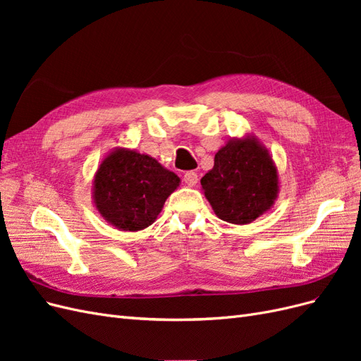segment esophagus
<instances>
[{"label":"esophagus","mask_w":361,"mask_h":361,"mask_svg":"<svg viewBox=\"0 0 361 361\" xmlns=\"http://www.w3.org/2000/svg\"><path fill=\"white\" fill-rule=\"evenodd\" d=\"M197 180H199V176H197V173H194V171H187L183 174V182L188 185V187H195V183H197Z\"/></svg>","instance_id":"obj_1"}]
</instances>
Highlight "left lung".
<instances>
[{"instance_id":"left-lung-1","label":"left lung","mask_w":361,"mask_h":361,"mask_svg":"<svg viewBox=\"0 0 361 361\" xmlns=\"http://www.w3.org/2000/svg\"><path fill=\"white\" fill-rule=\"evenodd\" d=\"M212 211L231 224H250L274 206L280 180L274 159L253 134L218 149L214 167L200 180Z\"/></svg>"}]
</instances>
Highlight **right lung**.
I'll use <instances>...</instances> for the list:
<instances>
[{
    "label": "right lung",
    "mask_w": 361,
    "mask_h": 361,
    "mask_svg": "<svg viewBox=\"0 0 361 361\" xmlns=\"http://www.w3.org/2000/svg\"><path fill=\"white\" fill-rule=\"evenodd\" d=\"M180 179L150 155L114 147L93 176L96 211L118 231L138 232L154 224Z\"/></svg>",
    "instance_id": "right-lung-1"
}]
</instances>
